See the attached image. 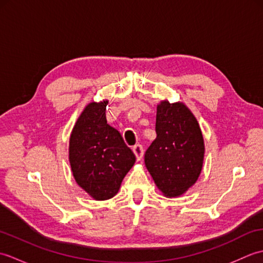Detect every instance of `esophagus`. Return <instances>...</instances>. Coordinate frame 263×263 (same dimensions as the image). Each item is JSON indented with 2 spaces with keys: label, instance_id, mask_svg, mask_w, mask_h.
Here are the masks:
<instances>
[{
  "label": "esophagus",
  "instance_id": "34e87169",
  "mask_svg": "<svg viewBox=\"0 0 263 263\" xmlns=\"http://www.w3.org/2000/svg\"><path fill=\"white\" fill-rule=\"evenodd\" d=\"M133 153H135L136 157H137V160H141L142 156H143V147L141 146V144H136L135 147L132 148Z\"/></svg>",
  "mask_w": 263,
  "mask_h": 263
}]
</instances>
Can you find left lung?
<instances>
[{
	"mask_svg": "<svg viewBox=\"0 0 263 263\" xmlns=\"http://www.w3.org/2000/svg\"><path fill=\"white\" fill-rule=\"evenodd\" d=\"M156 133L144 155V164L165 197H180L195 184L202 171V131L185 104L165 99L157 105Z\"/></svg>",
	"mask_w": 263,
	"mask_h": 263,
	"instance_id": "1",
	"label": "left lung"
}]
</instances>
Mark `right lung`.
Returning <instances> with one entry per match:
<instances>
[{"label":"right lung","instance_id":"1","mask_svg":"<svg viewBox=\"0 0 263 263\" xmlns=\"http://www.w3.org/2000/svg\"><path fill=\"white\" fill-rule=\"evenodd\" d=\"M108 100L89 103L72 128L69 161L78 185L93 200L104 201L119 192L136 156L121 133L107 124Z\"/></svg>","mask_w":263,"mask_h":263}]
</instances>
